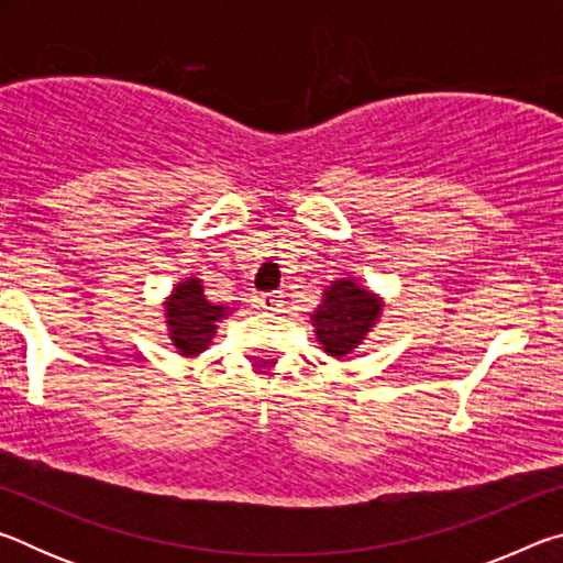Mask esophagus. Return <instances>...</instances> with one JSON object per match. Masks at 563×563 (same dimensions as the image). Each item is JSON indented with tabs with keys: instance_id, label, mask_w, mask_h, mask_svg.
<instances>
[{
	"instance_id": "obj_1",
	"label": "esophagus",
	"mask_w": 563,
	"mask_h": 563,
	"mask_svg": "<svg viewBox=\"0 0 563 563\" xmlns=\"http://www.w3.org/2000/svg\"><path fill=\"white\" fill-rule=\"evenodd\" d=\"M255 308H261V310H265V312L280 310V308H283V295H280V292L261 295V298H255Z\"/></svg>"
}]
</instances>
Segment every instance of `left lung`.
I'll use <instances>...</instances> for the list:
<instances>
[{
    "mask_svg": "<svg viewBox=\"0 0 563 563\" xmlns=\"http://www.w3.org/2000/svg\"><path fill=\"white\" fill-rule=\"evenodd\" d=\"M383 308L385 300L365 285H360L352 275L332 280L322 290V300L310 316L318 345L330 357H347L373 332L383 318Z\"/></svg>",
    "mask_w": 563,
    "mask_h": 563,
    "instance_id": "8db88e82",
    "label": "left lung"
}]
</instances>
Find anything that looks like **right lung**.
<instances>
[{
	"label": "right lung",
	"mask_w": 563,
	"mask_h": 563,
	"mask_svg": "<svg viewBox=\"0 0 563 563\" xmlns=\"http://www.w3.org/2000/svg\"><path fill=\"white\" fill-rule=\"evenodd\" d=\"M235 308L208 302L201 278L186 275L164 300V318L170 345L184 357H198L213 345L218 322L231 316Z\"/></svg>",
	"instance_id": "1"
}]
</instances>
